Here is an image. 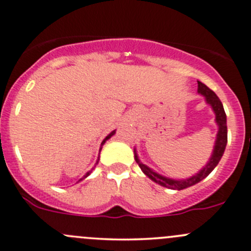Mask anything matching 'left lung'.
<instances>
[{
  "instance_id": "8db88e82",
  "label": "left lung",
  "mask_w": 251,
  "mask_h": 251,
  "mask_svg": "<svg viewBox=\"0 0 251 251\" xmlns=\"http://www.w3.org/2000/svg\"><path fill=\"white\" fill-rule=\"evenodd\" d=\"M198 93H199L200 95L204 96L207 105L211 106L213 113H215L216 125L218 126V131L217 135H216L215 145H213L211 157L209 158L206 165H205L199 172L195 173L192 177L185 178V179H173V178L165 177V176L155 172V171L151 170L150 167L144 165V163L139 160L136 150L134 149V158H135L136 163H138L139 167H140L141 171L144 172V175L148 176L151 180H153L155 183L160 184L161 187H165L173 190H182L185 189V188L192 187V185L197 184V183L201 182L204 178H206L207 176L215 170V167L218 165V162H220L221 157L223 156V152H225L226 145H227V116H226L222 102H221V100L218 99V96L216 95L212 90H210L205 84H202L201 81H198Z\"/></svg>"
}]
</instances>
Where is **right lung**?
I'll return each mask as SVG.
<instances>
[{
	"instance_id": "1",
	"label": "right lung",
	"mask_w": 251,
	"mask_h": 251,
	"mask_svg": "<svg viewBox=\"0 0 251 251\" xmlns=\"http://www.w3.org/2000/svg\"><path fill=\"white\" fill-rule=\"evenodd\" d=\"M115 133H116V130L111 131V133H110V134H108V135H107V136H106V138H105V139H103V140H102V143H101V148H100V151H101V149H102V145H103V144H105V143H106V141H107V140H108V139H110V138H111V136H113V135H115ZM99 160H100V155H99V158H98V161H96V165H98V163H99ZM91 172H93V170H91V171H89V172H86V173H85V175H84V177H83V178H80V179H79V180H78V182H80V180L85 179V178H86V177H88V176H90V173H91Z\"/></svg>"
}]
</instances>
